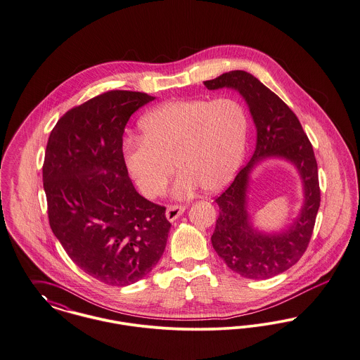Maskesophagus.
<instances>
[{"label": "esophagus", "mask_w": 360, "mask_h": 360, "mask_svg": "<svg viewBox=\"0 0 360 360\" xmlns=\"http://www.w3.org/2000/svg\"><path fill=\"white\" fill-rule=\"evenodd\" d=\"M186 210L185 205H178V204H174V205H169L166 211V216L169 219V221H174L175 219H178L184 212Z\"/></svg>", "instance_id": "34e87169"}]
</instances>
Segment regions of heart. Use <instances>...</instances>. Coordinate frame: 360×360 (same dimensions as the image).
<instances>
[{"mask_svg": "<svg viewBox=\"0 0 360 360\" xmlns=\"http://www.w3.org/2000/svg\"><path fill=\"white\" fill-rule=\"evenodd\" d=\"M249 130L246 108L233 98L171 101L140 121V136L125 140L127 171L146 197L162 194L175 167L182 171L175 193L197 186L223 189L239 169Z\"/></svg>", "mask_w": 360, "mask_h": 360, "instance_id": "1", "label": "heart"}]
</instances>
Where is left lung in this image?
I'll list each match as a JSON object with an SVG mask.
<instances>
[{
    "instance_id": "8db88e82",
    "label": "left lung",
    "mask_w": 360,
    "mask_h": 360,
    "mask_svg": "<svg viewBox=\"0 0 360 360\" xmlns=\"http://www.w3.org/2000/svg\"><path fill=\"white\" fill-rule=\"evenodd\" d=\"M208 89L230 86L248 102L257 127V146L230 186L216 197L219 217L212 235L213 249L227 266L248 278L264 280L283 274L300 259L310 243L321 191L313 146L295 112L275 92L245 70H231L204 82ZM265 155L291 160L304 179L307 200L295 226L284 233H257L251 229L244 208L248 172Z\"/></svg>"
}]
</instances>
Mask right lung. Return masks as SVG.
<instances>
[{
  "label": "right lung",
  "mask_w": 360,
  "mask_h": 360,
  "mask_svg": "<svg viewBox=\"0 0 360 360\" xmlns=\"http://www.w3.org/2000/svg\"><path fill=\"white\" fill-rule=\"evenodd\" d=\"M155 98L112 89L70 108L53 127L43 162L49 223L86 275L125 287L148 275L166 249V207L141 197L127 175L122 134Z\"/></svg>",
  "instance_id": "add662e5"
}]
</instances>
